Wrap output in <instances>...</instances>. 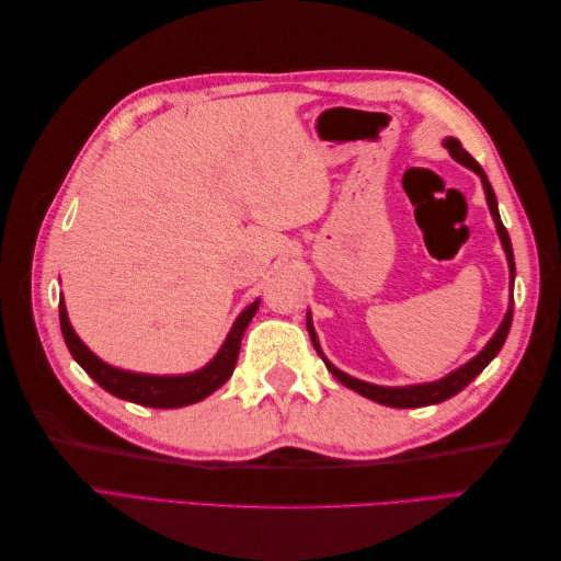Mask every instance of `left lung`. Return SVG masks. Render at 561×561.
<instances>
[{
    "mask_svg": "<svg viewBox=\"0 0 561 561\" xmlns=\"http://www.w3.org/2000/svg\"><path fill=\"white\" fill-rule=\"evenodd\" d=\"M445 147L449 149V154L458 161L468 165L470 171L478 173L482 178V184H484V194H486V203H489V210H491V217H494L496 222V229H499V236H501V243H503V250L507 254V264H511V278L515 280V257H513V245H511V236H507V229L503 227L501 222V215H499V203H496V194L494 190H491V184L482 171V165L474 161L468 151L461 147V142H458L456 138H447L445 140ZM307 325H309V334H311V342L318 351V355L322 358V363H325V367L332 371V375L342 381L346 388H353L355 393H360L369 400H375L379 404H386V407H400V410H412V407H426V404H437V402H445L449 398H454L458 390H463L474 377L480 375V371L496 358V353L503 348L505 344V336L507 332H511V325H513V299H511V309H507L501 328L496 330V334L491 336V342L484 346V351H480L474 358L458 367L456 371H451L449 377L439 379V381H433V383H419V386H404V388H386V386H375V383H367V381H360V379H353L348 375H344L342 369H336L325 355H322L318 342H316V334H313V325L311 320L307 318Z\"/></svg>",
    "mask_w": 561,
    "mask_h": 561,
    "instance_id": "obj_1",
    "label": "left lung"
}]
</instances>
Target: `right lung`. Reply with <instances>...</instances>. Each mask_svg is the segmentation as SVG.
Here are the masks:
<instances>
[{
	"label": "right lung",
	"mask_w": 561,
	"mask_h": 561,
	"mask_svg": "<svg viewBox=\"0 0 561 561\" xmlns=\"http://www.w3.org/2000/svg\"><path fill=\"white\" fill-rule=\"evenodd\" d=\"M257 307L260 301H254L239 316V320L233 322L225 346L219 348V353L206 367L194 371V375H182V377L135 375V371H124L103 363L100 358H95V355L87 348V344H83L77 336V332L72 330L70 320H67L62 297L58 304V311H60V330H62L67 348H70L72 358L83 367V371H87L98 386H103L107 393L135 404L154 407V410H175V407L194 404L203 398H208L213 390H217L231 377L236 360H239L243 332L250 325L252 316L257 313Z\"/></svg>",
	"instance_id": "add662e5"
}]
</instances>
